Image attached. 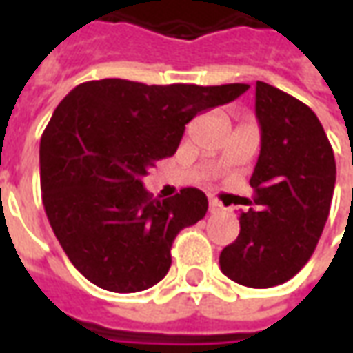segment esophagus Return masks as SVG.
I'll use <instances>...</instances> for the list:
<instances>
[{
	"label": "esophagus",
	"instance_id": "34e87169",
	"mask_svg": "<svg viewBox=\"0 0 353 353\" xmlns=\"http://www.w3.org/2000/svg\"><path fill=\"white\" fill-rule=\"evenodd\" d=\"M221 210H223V206L219 204V202H217V200L210 199V212H212V214H219Z\"/></svg>",
	"mask_w": 353,
	"mask_h": 353
}]
</instances>
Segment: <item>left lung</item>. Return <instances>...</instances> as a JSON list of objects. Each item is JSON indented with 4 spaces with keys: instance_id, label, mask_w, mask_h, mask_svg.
<instances>
[{
    "instance_id": "1",
    "label": "left lung",
    "mask_w": 353,
    "mask_h": 353,
    "mask_svg": "<svg viewBox=\"0 0 353 353\" xmlns=\"http://www.w3.org/2000/svg\"><path fill=\"white\" fill-rule=\"evenodd\" d=\"M261 153L250 185L255 208L240 214V234L219 255L223 274L265 289L291 280L318 245L333 200L336 164L316 113L257 81Z\"/></svg>"
}]
</instances>
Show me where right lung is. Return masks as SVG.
<instances>
[{
  "label": "right lung",
  "mask_w": 353,
  "mask_h": 353,
  "mask_svg": "<svg viewBox=\"0 0 353 353\" xmlns=\"http://www.w3.org/2000/svg\"><path fill=\"white\" fill-rule=\"evenodd\" d=\"M248 88L100 79L58 103L39 145L41 199L62 250L88 281L136 293L166 276L174 238L206 215L208 199L194 187L151 199L141 177L176 153L191 119Z\"/></svg>",
  "instance_id": "obj_1"
}]
</instances>
